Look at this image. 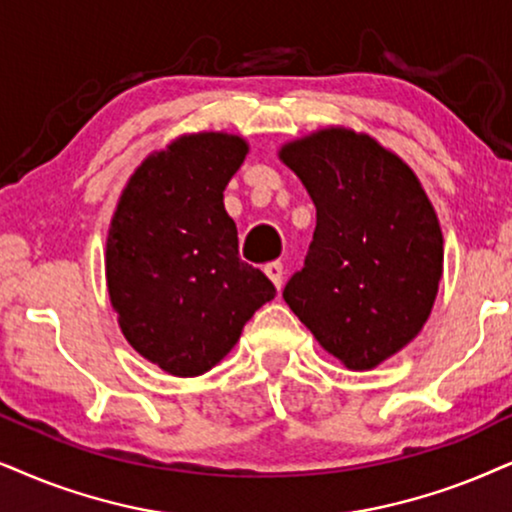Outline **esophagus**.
Masks as SVG:
<instances>
[{"instance_id":"1","label":"esophagus","mask_w":512,"mask_h":512,"mask_svg":"<svg viewBox=\"0 0 512 512\" xmlns=\"http://www.w3.org/2000/svg\"><path fill=\"white\" fill-rule=\"evenodd\" d=\"M264 274L271 278V283H274L276 288L283 286V264L281 262H269L264 264Z\"/></svg>"}]
</instances>
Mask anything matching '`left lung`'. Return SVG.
<instances>
[{
    "mask_svg": "<svg viewBox=\"0 0 512 512\" xmlns=\"http://www.w3.org/2000/svg\"><path fill=\"white\" fill-rule=\"evenodd\" d=\"M316 205L283 300L323 349L368 371L416 338L442 278V229L423 186L366 134L331 127L281 148Z\"/></svg>",
    "mask_w": 512,
    "mask_h": 512,
    "instance_id": "left-lung-1",
    "label": "left lung"
}]
</instances>
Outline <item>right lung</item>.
I'll list each match as a JSON object with an SVG mask.
<instances>
[{
	"label": "right lung",
	"instance_id": "1",
	"mask_svg": "<svg viewBox=\"0 0 512 512\" xmlns=\"http://www.w3.org/2000/svg\"><path fill=\"white\" fill-rule=\"evenodd\" d=\"M248 144L193 134L151 155L129 179L106 243L108 293L141 357L193 378L219 364L276 288L238 255L224 189Z\"/></svg>",
	"mask_w": 512,
	"mask_h": 512
}]
</instances>
